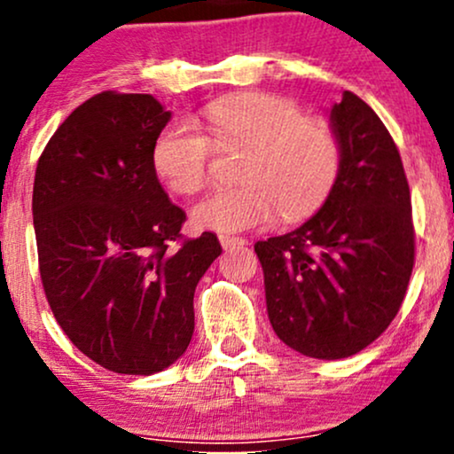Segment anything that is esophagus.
Returning a JSON list of instances; mask_svg holds the SVG:
<instances>
[{
	"label": "esophagus",
	"instance_id": "esophagus-1",
	"mask_svg": "<svg viewBox=\"0 0 454 454\" xmlns=\"http://www.w3.org/2000/svg\"><path fill=\"white\" fill-rule=\"evenodd\" d=\"M220 243L223 249H231V247H239V245H245L243 237H231V234H220Z\"/></svg>",
	"mask_w": 454,
	"mask_h": 454
}]
</instances>
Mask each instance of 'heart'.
<instances>
[{
    "instance_id": "b5f03b06",
    "label": "heart",
    "mask_w": 454,
    "mask_h": 454,
    "mask_svg": "<svg viewBox=\"0 0 454 454\" xmlns=\"http://www.w3.org/2000/svg\"><path fill=\"white\" fill-rule=\"evenodd\" d=\"M205 131L187 119L166 123L151 149L170 190L194 194L207 184L215 151H245L237 187H220L192 207L198 228L241 232L278 217L301 222L325 205L341 168V145L322 119L273 93H234L202 113Z\"/></svg>"
}]
</instances>
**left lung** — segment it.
<instances>
[{
	"label": "left lung",
	"instance_id": "left-lung-1",
	"mask_svg": "<svg viewBox=\"0 0 454 454\" xmlns=\"http://www.w3.org/2000/svg\"><path fill=\"white\" fill-rule=\"evenodd\" d=\"M341 168L322 209L254 245L273 331L311 358H346L397 316L414 269L410 185L393 137L369 104L343 91L331 111Z\"/></svg>",
	"mask_w": 454,
	"mask_h": 454
}]
</instances>
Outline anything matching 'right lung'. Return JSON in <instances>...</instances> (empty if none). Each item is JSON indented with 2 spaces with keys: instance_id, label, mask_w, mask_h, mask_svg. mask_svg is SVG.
Returning <instances> with one entry per match:
<instances>
[{
  "instance_id": "1",
  "label": "right lung",
  "mask_w": 454,
  "mask_h": 454,
  "mask_svg": "<svg viewBox=\"0 0 454 454\" xmlns=\"http://www.w3.org/2000/svg\"><path fill=\"white\" fill-rule=\"evenodd\" d=\"M168 119L149 93H98L57 128L34 179L51 311L85 356L128 376L187 350L196 284L222 254L213 232L184 239L185 213L155 175L151 149Z\"/></svg>"
}]
</instances>
